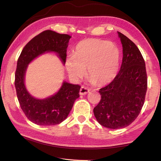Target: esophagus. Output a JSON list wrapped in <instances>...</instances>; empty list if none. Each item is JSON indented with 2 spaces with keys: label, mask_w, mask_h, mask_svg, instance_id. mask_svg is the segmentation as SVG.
<instances>
[{
  "label": "esophagus",
  "mask_w": 161,
  "mask_h": 161,
  "mask_svg": "<svg viewBox=\"0 0 161 161\" xmlns=\"http://www.w3.org/2000/svg\"><path fill=\"white\" fill-rule=\"evenodd\" d=\"M89 91H90V90L88 89V88H86V86H81V88H80V94L81 95H86L87 93H89Z\"/></svg>",
  "instance_id": "34e87169"
}]
</instances>
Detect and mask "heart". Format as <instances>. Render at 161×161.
I'll list each match as a JSON object with an SVG mask.
<instances>
[{
	"mask_svg": "<svg viewBox=\"0 0 161 161\" xmlns=\"http://www.w3.org/2000/svg\"><path fill=\"white\" fill-rule=\"evenodd\" d=\"M120 53L116 44L98 39H86L76 46L73 55L65 65L72 78L78 80L85 73L91 82L97 85L110 83L119 70Z\"/></svg>",
	"mask_w": 161,
	"mask_h": 161,
	"instance_id": "1",
	"label": "heart"
}]
</instances>
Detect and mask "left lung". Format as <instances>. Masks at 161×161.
<instances>
[{"label":"left lung","instance_id":"left-lung-1","mask_svg":"<svg viewBox=\"0 0 161 161\" xmlns=\"http://www.w3.org/2000/svg\"><path fill=\"white\" fill-rule=\"evenodd\" d=\"M122 44V62L114 80L99 91L101 100L93 109L100 124L108 129L125 128L138 117L147 89L145 62L132 41L118 32Z\"/></svg>","mask_w":161,"mask_h":161}]
</instances>
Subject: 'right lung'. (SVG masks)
<instances>
[{"mask_svg":"<svg viewBox=\"0 0 161 161\" xmlns=\"http://www.w3.org/2000/svg\"><path fill=\"white\" fill-rule=\"evenodd\" d=\"M70 37L65 34L46 30L26 44L18 59L14 81L17 97L26 117L36 125L50 126L59 124L68 117L75 101L80 97V85L64 81L55 95L39 100L30 95L24 84L28 64L40 54L55 52L63 62H66V48Z\"/></svg>","mask_w":161,"mask_h":161,"instance_id":"right-lung-1","label":"right lung"}]
</instances>
